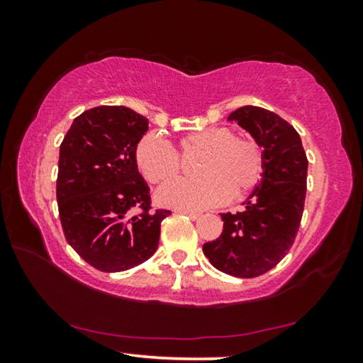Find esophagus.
<instances>
[{
  "label": "esophagus",
  "mask_w": 363,
  "mask_h": 363,
  "mask_svg": "<svg viewBox=\"0 0 363 363\" xmlns=\"http://www.w3.org/2000/svg\"><path fill=\"white\" fill-rule=\"evenodd\" d=\"M176 213H179V214H184V216H187V218H190V219H199V216L200 214L199 213H195V211H189V210H176Z\"/></svg>",
  "instance_id": "esophagus-1"
}]
</instances>
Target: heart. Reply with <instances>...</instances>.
I'll list each match as a JSON object with an SVG mask.
<instances>
[{"label":"heart","instance_id":"1","mask_svg":"<svg viewBox=\"0 0 363 363\" xmlns=\"http://www.w3.org/2000/svg\"><path fill=\"white\" fill-rule=\"evenodd\" d=\"M184 155L200 157L190 181H173L157 192V201L176 210H203L230 199H240L259 182L264 169L262 152L255 140L235 136L230 128L214 126L190 131L179 139ZM138 168L152 184L177 176L181 160L173 145L157 134H147L136 149Z\"/></svg>","mask_w":363,"mask_h":363}]
</instances>
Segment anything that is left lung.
<instances>
[{
    "label": "left lung",
    "mask_w": 363,
    "mask_h": 363,
    "mask_svg": "<svg viewBox=\"0 0 363 363\" xmlns=\"http://www.w3.org/2000/svg\"><path fill=\"white\" fill-rule=\"evenodd\" d=\"M262 147V177L242 213H223V233L203 245L220 272L253 279L277 266L290 251L304 211L307 157L298 131L277 113L245 106L229 115Z\"/></svg>",
    "instance_id": "8db88e82"
}]
</instances>
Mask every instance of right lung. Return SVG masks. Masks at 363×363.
Wrapping results in <instances>:
<instances>
[{
  "instance_id": "obj_1",
  "label": "right lung",
  "mask_w": 363,
  "mask_h": 363,
  "mask_svg": "<svg viewBox=\"0 0 363 363\" xmlns=\"http://www.w3.org/2000/svg\"><path fill=\"white\" fill-rule=\"evenodd\" d=\"M147 130L149 120L134 110L101 106L77 116L60 144L56 194L64 235L102 272L149 259L171 214L150 213L149 186L138 169L136 149Z\"/></svg>"
}]
</instances>
